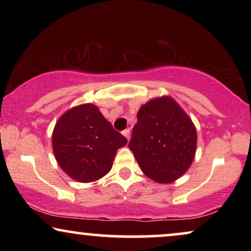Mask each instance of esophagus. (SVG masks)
Here are the masks:
<instances>
[{
  "mask_svg": "<svg viewBox=\"0 0 251 251\" xmlns=\"http://www.w3.org/2000/svg\"><path fill=\"white\" fill-rule=\"evenodd\" d=\"M122 135L125 136L126 139H129V137H130V129H126V130H123V131H122Z\"/></svg>",
  "mask_w": 251,
  "mask_h": 251,
  "instance_id": "esophagus-1",
  "label": "esophagus"
}]
</instances>
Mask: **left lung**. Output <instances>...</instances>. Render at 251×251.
Wrapping results in <instances>:
<instances>
[{"label": "left lung", "instance_id": "obj_1", "mask_svg": "<svg viewBox=\"0 0 251 251\" xmlns=\"http://www.w3.org/2000/svg\"><path fill=\"white\" fill-rule=\"evenodd\" d=\"M129 142L142 171L157 183H171L186 173L197 149V130L176 101L161 97L143 105Z\"/></svg>", "mask_w": 251, "mask_h": 251}]
</instances>
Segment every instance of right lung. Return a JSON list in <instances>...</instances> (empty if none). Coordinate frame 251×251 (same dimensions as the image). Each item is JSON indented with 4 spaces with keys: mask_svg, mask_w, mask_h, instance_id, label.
<instances>
[{
    "mask_svg": "<svg viewBox=\"0 0 251 251\" xmlns=\"http://www.w3.org/2000/svg\"><path fill=\"white\" fill-rule=\"evenodd\" d=\"M126 142L92 104L67 111L58 120L52 133L58 164L81 183L95 181L109 173L116 151Z\"/></svg>",
    "mask_w": 251,
    "mask_h": 251,
    "instance_id": "right-lung-1",
    "label": "right lung"
}]
</instances>
